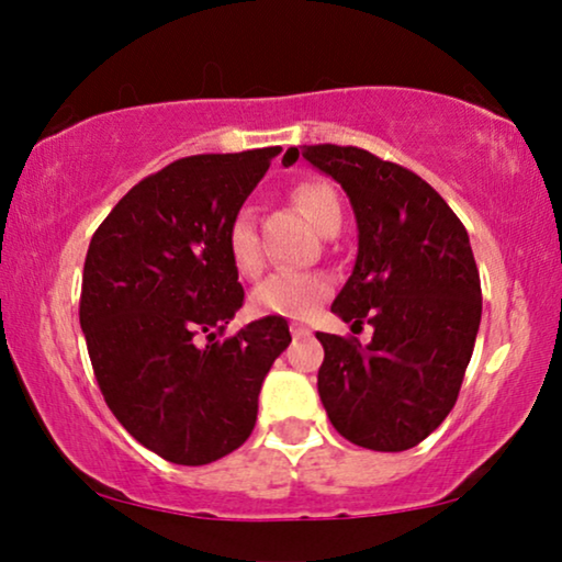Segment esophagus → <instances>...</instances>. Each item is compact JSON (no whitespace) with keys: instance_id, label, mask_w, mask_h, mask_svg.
Segmentation results:
<instances>
[{"instance_id":"esophagus-1","label":"esophagus","mask_w":562,"mask_h":562,"mask_svg":"<svg viewBox=\"0 0 562 562\" xmlns=\"http://www.w3.org/2000/svg\"><path fill=\"white\" fill-rule=\"evenodd\" d=\"M291 335H294V337H310L312 329L304 327V325H296V322H294V325H291Z\"/></svg>"}]
</instances>
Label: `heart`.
<instances>
[{
  "mask_svg": "<svg viewBox=\"0 0 562 562\" xmlns=\"http://www.w3.org/2000/svg\"><path fill=\"white\" fill-rule=\"evenodd\" d=\"M299 210L312 222L319 233L340 227L342 204L337 191L327 181L306 179L299 181L291 191ZM225 248L229 263L240 276H258L263 268V248L256 229V214L250 206H240L227 222ZM333 291L329 276L319 271H276L260 281L250 296V306L256 314H271V317L304 319L325 302Z\"/></svg>",
  "mask_w": 562,
  "mask_h": 562,
  "instance_id": "heart-1",
  "label": "heart"
}]
</instances>
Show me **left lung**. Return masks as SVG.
<instances>
[{
	"label": "left lung",
	"instance_id": "1",
	"mask_svg": "<svg viewBox=\"0 0 562 562\" xmlns=\"http://www.w3.org/2000/svg\"><path fill=\"white\" fill-rule=\"evenodd\" d=\"M340 183L358 220V258L333 312L373 327L371 342L317 333V389L345 440L402 452L458 402L481 325V279L463 222L409 168L352 145H304ZM289 148L283 164H296Z\"/></svg>",
	"mask_w": 562,
	"mask_h": 562
}]
</instances>
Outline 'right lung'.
<instances>
[{
    "instance_id": "1",
    "label": "right lung",
    "mask_w": 562,
    "mask_h": 562,
    "mask_svg": "<svg viewBox=\"0 0 562 562\" xmlns=\"http://www.w3.org/2000/svg\"><path fill=\"white\" fill-rule=\"evenodd\" d=\"M281 153H204L135 183L83 260L79 319L99 391L137 442L206 465L248 440L258 394L291 342L283 317L225 335L243 306L225 229Z\"/></svg>"
}]
</instances>
